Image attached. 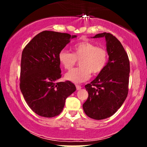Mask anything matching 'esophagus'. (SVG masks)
I'll return each instance as SVG.
<instances>
[{"instance_id":"obj_1","label":"esophagus","mask_w":147,"mask_h":147,"mask_svg":"<svg viewBox=\"0 0 147 147\" xmlns=\"http://www.w3.org/2000/svg\"><path fill=\"white\" fill-rule=\"evenodd\" d=\"M76 88H77V90H81V88H82V86H81L80 85H76Z\"/></svg>"}]
</instances>
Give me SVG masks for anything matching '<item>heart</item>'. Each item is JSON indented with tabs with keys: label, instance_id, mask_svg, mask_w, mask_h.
<instances>
[{
	"label": "heart",
	"instance_id": "b5f03b06",
	"mask_svg": "<svg viewBox=\"0 0 147 147\" xmlns=\"http://www.w3.org/2000/svg\"><path fill=\"white\" fill-rule=\"evenodd\" d=\"M73 53L61 50L58 59L65 70H70L79 60L80 67L67 72L65 78L75 84L86 82L90 79L91 72L94 75L100 73L108 61V53L105 48L97 47L89 41H81L72 48Z\"/></svg>",
	"mask_w": 147,
	"mask_h": 147
}]
</instances>
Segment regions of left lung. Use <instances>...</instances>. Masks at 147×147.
Listing matches in <instances>:
<instances>
[{
  "label": "left lung",
  "mask_w": 147,
  "mask_h": 147,
  "mask_svg": "<svg viewBox=\"0 0 147 147\" xmlns=\"http://www.w3.org/2000/svg\"><path fill=\"white\" fill-rule=\"evenodd\" d=\"M105 37L109 61L90 84L85 86L88 97L83 104L86 115L103 119L117 112L129 92L130 63L120 41L110 33L97 34L93 38Z\"/></svg>",
  "instance_id": "obj_1"
}]
</instances>
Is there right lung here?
I'll return each mask as SVG.
<instances>
[{
  "label": "right lung",
  "mask_w": 147,
  "mask_h": 147,
  "mask_svg": "<svg viewBox=\"0 0 147 147\" xmlns=\"http://www.w3.org/2000/svg\"><path fill=\"white\" fill-rule=\"evenodd\" d=\"M67 33L43 31L23 49L21 56L20 89L25 102L35 113L53 117L63 111L65 99L76 90L70 81L61 77L58 56L70 38Z\"/></svg>",
  "instance_id": "1"
}]
</instances>
